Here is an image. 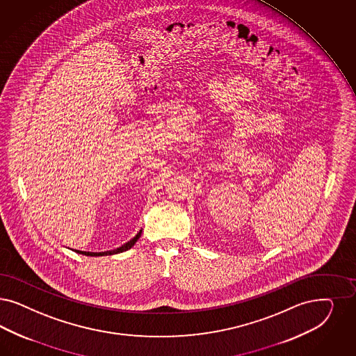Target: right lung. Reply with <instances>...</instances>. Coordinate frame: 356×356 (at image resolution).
Segmentation results:
<instances>
[{
  "instance_id": "1",
  "label": "right lung",
  "mask_w": 356,
  "mask_h": 356,
  "mask_svg": "<svg viewBox=\"0 0 356 356\" xmlns=\"http://www.w3.org/2000/svg\"><path fill=\"white\" fill-rule=\"evenodd\" d=\"M140 234H142V230H139V233L135 235L133 239H130L127 243H124V245H121V247H118V248H114V250H111V251H104V252H86V251H80V250H74L77 254H83V255H86V257H105V255H114V254H120V252H123V251H127V250H130L133 245L136 243V241L140 238Z\"/></svg>"
}]
</instances>
